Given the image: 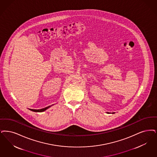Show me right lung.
Listing matches in <instances>:
<instances>
[{
    "mask_svg": "<svg viewBox=\"0 0 157 157\" xmlns=\"http://www.w3.org/2000/svg\"><path fill=\"white\" fill-rule=\"evenodd\" d=\"M50 107L48 106L46 107H45V108H43V109H39V110H35V109H30L32 111H33V112H44L45 111V110H47L48 108H49Z\"/></svg>",
    "mask_w": 157,
    "mask_h": 157,
    "instance_id": "add662e5",
    "label": "right lung"
}]
</instances>
